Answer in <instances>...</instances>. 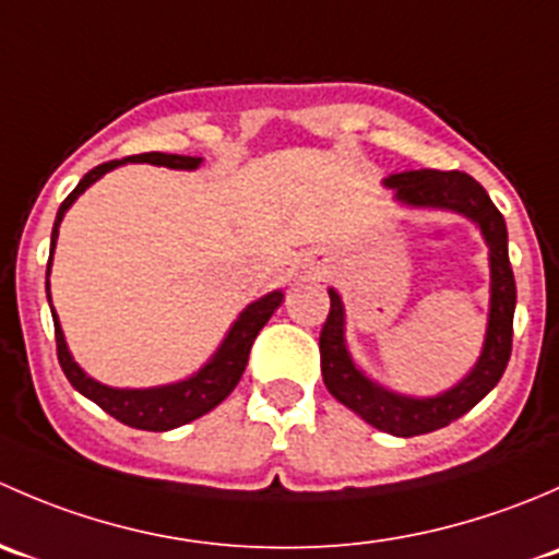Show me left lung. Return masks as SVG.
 Instances as JSON below:
<instances>
[{
  "label": "left lung",
  "instance_id": "obj_1",
  "mask_svg": "<svg viewBox=\"0 0 559 559\" xmlns=\"http://www.w3.org/2000/svg\"><path fill=\"white\" fill-rule=\"evenodd\" d=\"M384 186L394 189V200L408 207L462 213L481 229L489 246V319L481 357L460 384L436 394V397H411V394L389 392L386 386L370 381L354 365L346 335H343L346 316H343L341 295L330 289V316L319 335L321 376H324L326 389L337 403L362 416L376 430L411 438L452 425L473 405L481 403L498 384L511 357L516 284L509 262V229H506L503 213L495 207V202L489 200L476 178L460 170H408L389 175Z\"/></svg>",
  "mask_w": 559,
  "mask_h": 559
}]
</instances>
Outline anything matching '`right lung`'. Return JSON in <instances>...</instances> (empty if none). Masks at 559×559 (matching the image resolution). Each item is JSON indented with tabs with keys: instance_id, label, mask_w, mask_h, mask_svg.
I'll return each instance as SVG.
<instances>
[{
	"instance_id": "obj_1",
	"label": "right lung",
	"mask_w": 559,
	"mask_h": 559,
	"mask_svg": "<svg viewBox=\"0 0 559 559\" xmlns=\"http://www.w3.org/2000/svg\"><path fill=\"white\" fill-rule=\"evenodd\" d=\"M127 162H145V165H159L170 167V170H197L202 165L200 156H178V154H159V151H151V154H138L127 156V159H112L105 165L94 167L81 178V183L72 189V194L61 202L59 213H56L53 233H50V257H48V270L45 275H50V262H53V248L56 238H59V224L64 218V213L70 211L72 202L83 194L92 183H97L105 173L116 170V167L127 165ZM45 292H48L50 302V284L45 281ZM284 302V292H270V295L259 297L257 302L246 308L238 316L233 326H229L227 337L222 341V346L216 348L211 359L197 370L194 376L183 381H175V384L165 386H151V389H116L99 384L97 379L86 376V370L72 359L70 348H67L64 332H61L59 316L53 308V330H56V354H59V365L64 370L67 381L83 394V397L94 400L99 408L107 411L112 419L123 421V425L134 427V430H151V432H165L173 427L189 425V421L200 419L202 414L216 408L235 386H238L240 376H243L248 365V354H251L253 341H257L259 330L270 321V316L275 313V308Z\"/></svg>"
}]
</instances>
